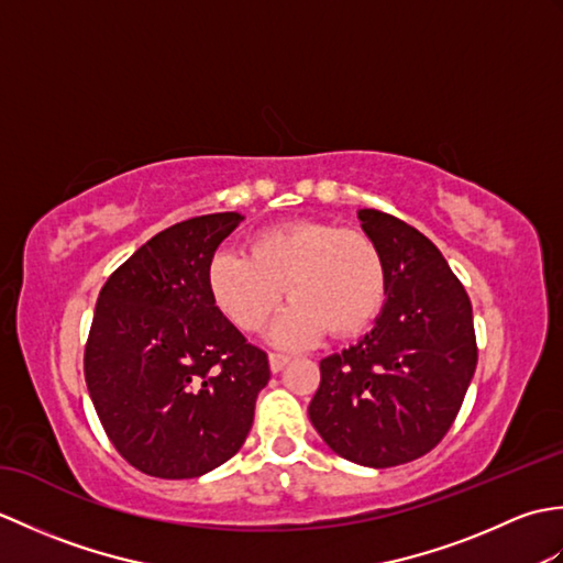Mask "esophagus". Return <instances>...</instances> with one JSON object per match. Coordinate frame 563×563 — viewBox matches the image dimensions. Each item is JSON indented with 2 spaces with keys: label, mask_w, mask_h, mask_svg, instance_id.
Returning a JSON list of instances; mask_svg holds the SVG:
<instances>
[{
  "label": "esophagus",
  "mask_w": 563,
  "mask_h": 563,
  "mask_svg": "<svg viewBox=\"0 0 563 563\" xmlns=\"http://www.w3.org/2000/svg\"><path fill=\"white\" fill-rule=\"evenodd\" d=\"M268 363H271L273 373H280V369L290 363V355H285V353H271V355H268Z\"/></svg>",
  "instance_id": "1"
}]
</instances>
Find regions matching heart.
I'll list each match as a JSON object with an SVG mask.
<instances>
[{"label": "heart", "instance_id": "1", "mask_svg": "<svg viewBox=\"0 0 563 563\" xmlns=\"http://www.w3.org/2000/svg\"><path fill=\"white\" fill-rule=\"evenodd\" d=\"M249 256L218 251L206 268L212 305L242 331L273 327L283 349H302L329 329L333 336L365 331L387 297V268L373 236L324 220H290L249 236Z\"/></svg>", "mask_w": 563, "mask_h": 563}]
</instances>
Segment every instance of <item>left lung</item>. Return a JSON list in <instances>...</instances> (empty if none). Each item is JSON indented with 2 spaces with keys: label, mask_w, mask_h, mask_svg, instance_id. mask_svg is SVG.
Returning <instances> with one entry per match:
<instances>
[{
  "label": "left lung",
  "mask_w": 563,
  "mask_h": 563,
  "mask_svg": "<svg viewBox=\"0 0 563 563\" xmlns=\"http://www.w3.org/2000/svg\"><path fill=\"white\" fill-rule=\"evenodd\" d=\"M387 268L375 329L319 363L309 421L327 445L363 466L423 457L457 418L476 369L470 295L438 246L379 210H357Z\"/></svg>",
  "instance_id": "8db88e82"
}]
</instances>
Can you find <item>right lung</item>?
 Segmentation results:
<instances>
[{
  "label": "right lung",
  "instance_id": "1",
  "mask_svg": "<svg viewBox=\"0 0 563 563\" xmlns=\"http://www.w3.org/2000/svg\"><path fill=\"white\" fill-rule=\"evenodd\" d=\"M244 218L214 212L142 244L99 292L84 377L113 448L150 476L194 479L244 445L268 355L212 305L208 261Z\"/></svg>",
  "mask_w": 563,
  "mask_h": 563
}]
</instances>
